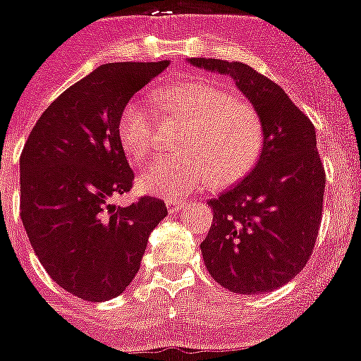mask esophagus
<instances>
[{
    "label": "esophagus",
    "instance_id": "obj_1",
    "mask_svg": "<svg viewBox=\"0 0 361 361\" xmlns=\"http://www.w3.org/2000/svg\"><path fill=\"white\" fill-rule=\"evenodd\" d=\"M187 206V202L174 200V198H166V209L169 211H180Z\"/></svg>",
    "mask_w": 361,
    "mask_h": 361
}]
</instances>
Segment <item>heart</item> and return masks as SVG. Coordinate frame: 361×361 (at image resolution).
<instances>
[{
	"instance_id": "1",
	"label": "heart",
	"mask_w": 361,
	"mask_h": 361,
	"mask_svg": "<svg viewBox=\"0 0 361 361\" xmlns=\"http://www.w3.org/2000/svg\"><path fill=\"white\" fill-rule=\"evenodd\" d=\"M165 114L185 122L180 155H161L140 171L142 192L166 198L190 195L215 180L230 183L247 174L262 148V122L248 102L206 79H180L157 89ZM155 113L148 102L130 99L118 114V142L133 163L152 150Z\"/></svg>"
}]
</instances>
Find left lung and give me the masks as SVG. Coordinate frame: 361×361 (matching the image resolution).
<instances>
[{
    "label": "left lung",
    "mask_w": 361,
    "mask_h": 361,
    "mask_svg": "<svg viewBox=\"0 0 361 361\" xmlns=\"http://www.w3.org/2000/svg\"><path fill=\"white\" fill-rule=\"evenodd\" d=\"M190 64L233 78L263 128L250 174L209 200L213 224L200 245L204 263L224 289L272 291L306 267L321 228L326 174L315 128L280 85L248 64L204 57Z\"/></svg>",
    "instance_id": "1"
}]
</instances>
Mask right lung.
I'll return each instance as SVG.
<instances>
[{
	"mask_svg": "<svg viewBox=\"0 0 361 361\" xmlns=\"http://www.w3.org/2000/svg\"><path fill=\"white\" fill-rule=\"evenodd\" d=\"M169 66L109 63L79 79L40 114L20 155V216L29 243L55 283L74 297H118L140 267L165 202L140 196L118 142V114L131 96Z\"/></svg>",
	"mask_w": 361,
	"mask_h": 361,
	"instance_id": "right-lung-1",
	"label": "right lung"
}]
</instances>
